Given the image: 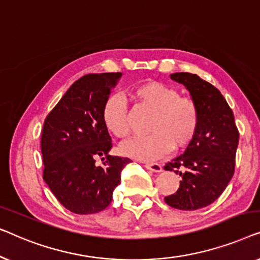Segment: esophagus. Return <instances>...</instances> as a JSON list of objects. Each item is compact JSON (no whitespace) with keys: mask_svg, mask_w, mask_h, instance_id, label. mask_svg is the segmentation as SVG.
Listing matches in <instances>:
<instances>
[{"mask_svg":"<svg viewBox=\"0 0 260 260\" xmlns=\"http://www.w3.org/2000/svg\"><path fill=\"white\" fill-rule=\"evenodd\" d=\"M145 167L147 168V170L152 171V172H155V173H159V172L162 171V166L160 165L158 162H146L145 164Z\"/></svg>","mask_w":260,"mask_h":260,"instance_id":"obj_1","label":"esophagus"}]
</instances>
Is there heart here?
Returning a JSON list of instances; mask_svg holds the SVG:
<instances>
[{"label":"heart","mask_w":260,"mask_h":260,"mask_svg":"<svg viewBox=\"0 0 260 260\" xmlns=\"http://www.w3.org/2000/svg\"><path fill=\"white\" fill-rule=\"evenodd\" d=\"M132 95L139 105L153 111L147 135L129 139L121 146L126 156L152 161L162 158L173 147L185 148L198 133L199 106L194 99L179 95V90L166 83L148 80L135 86ZM101 118L106 128L116 138L131 133V122L126 102L121 95L112 94L102 106Z\"/></svg>","instance_id":"obj_1"}]
</instances>
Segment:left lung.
Here are the masks:
<instances>
[{
    "mask_svg": "<svg viewBox=\"0 0 260 260\" xmlns=\"http://www.w3.org/2000/svg\"><path fill=\"white\" fill-rule=\"evenodd\" d=\"M171 79L198 104L200 125L185 153L164 167L181 177L178 191L165 202L178 210H198L217 200L233 177L239 132L232 109L213 85L191 73H174Z\"/></svg>",
    "mask_w": 260,
    "mask_h": 260,
    "instance_id": "8db88e82",
    "label": "left lung"
}]
</instances>
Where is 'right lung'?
Returning a JSON list of instances; mask_svg holds the SVG:
<instances>
[{
  "mask_svg": "<svg viewBox=\"0 0 260 260\" xmlns=\"http://www.w3.org/2000/svg\"><path fill=\"white\" fill-rule=\"evenodd\" d=\"M121 73L87 74L73 83L43 123V179L73 213L105 210L131 159L109 155L113 147L101 118L102 106ZM103 164L98 166L96 159Z\"/></svg>",
  "mask_w": 260,
  "mask_h": 260,
  "instance_id": "1",
  "label": "right lung"
}]
</instances>
